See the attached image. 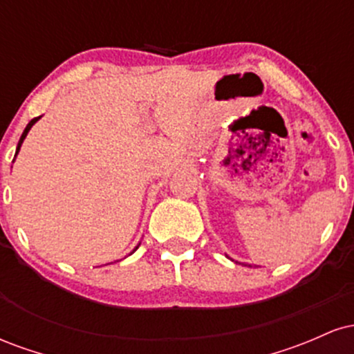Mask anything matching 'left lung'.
Segmentation results:
<instances>
[{
  "label": "left lung",
  "instance_id": "obj_1",
  "mask_svg": "<svg viewBox=\"0 0 354 354\" xmlns=\"http://www.w3.org/2000/svg\"><path fill=\"white\" fill-rule=\"evenodd\" d=\"M245 266H248V265H245ZM250 266H251V265H250Z\"/></svg>",
  "mask_w": 354,
  "mask_h": 354
}]
</instances>
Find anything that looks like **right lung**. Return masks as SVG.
Listing matches in <instances>:
<instances>
[{
    "label": "right lung",
    "instance_id": "add662e5",
    "mask_svg": "<svg viewBox=\"0 0 354 354\" xmlns=\"http://www.w3.org/2000/svg\"><path fill=\"white\" fill-rule=\"evenodd\" d=\"M39 118H41V116H38V118H33V120H31L30 121V123H28L26 124V128H24V131H23V135H21V138H19V141H18V146H16V154H18L19 153V148H21V145H23V141H24V138H26V135H28V133H30V129L31 128H33V124L36 123V121H38L39 120ZM16 154H15V156H16ZM15 161V160H13ZM138 250V246L135 248V250H133V251H136ZM133 251H131V253H133Z\"/></svg>",
    "mask_w": 354,
    "mask_h": 354
}]
</instances>
